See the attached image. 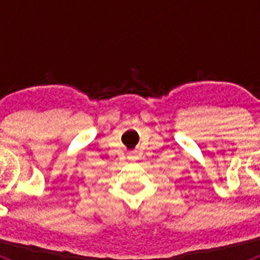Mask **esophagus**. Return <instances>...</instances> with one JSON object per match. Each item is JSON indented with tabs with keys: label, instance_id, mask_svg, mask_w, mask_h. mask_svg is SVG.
Returning a JSON list of instances; mask_svg holds the SVG:
<instances>
[{
	"label": "esophagus",
	"instance_id": "1",
	"mask_svg": "<svg viewBox=\"0 0 260 260\" xmlns=\"http://www.w3.org/2000/svg\"><path fill=\"white\" fill-rule=\"evenodd\" d=\"M130 158H132V160H137V156H135L134 153H133V155H130Z\"/></svg>",
	"mask_w": 260,
	"mask_h": 260
}]
</instances>
